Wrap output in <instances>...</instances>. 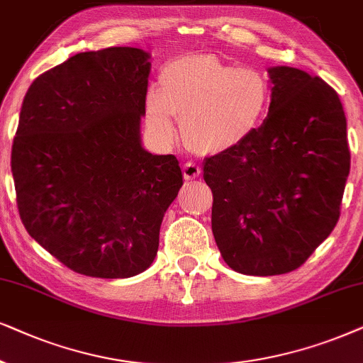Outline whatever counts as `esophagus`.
<instances>
[{"label": "esophagus", "instance_id": "obj_1", "mask_svg": "<svg viewBox=\"0 0 363 363\" xmlns=\"http://www.w3.org/2000/svg\"><path fill=\"white\" fill-rule=\"evenodd\" d=\"M201 166L199 164H196V162H192V161H187L186 164H184V167H182V172H184V177L186 179H196V177H199L201 176Z\"/></svg>", "mask_w": 363, "mask_h": 363}]
</instances>
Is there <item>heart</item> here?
Returning <instances> with one entry per match:
<instances>
[{
    "mask_svg": "<svg viewBox=\"0 0 363 363\" xmlns=\"http://www.w3.org/2000/svg\"><path fill=\"white\" fill-rule=\"evenodd\" d=\"M267 108L269 83L259 69L234 67L209 52H186L162 66L159 89L146 94L144 118L161 144L174 141L177 118L187 146L220 154L247 141Z\"/></svg>",
    "mask_w": 363,
    "mask_h": 363,
    "instance_id": "1",
    "label": "heart"
}]
</instances>
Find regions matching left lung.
<instances>
[{
    "mask_svg": "<svg viewBox=\"0 0 363 363\" xmlns=\"http://www.w3.org/2000/svg\"><path fill=\"white\" fill-rule=\"evenodd\" d=\"M272 99L240 146L206 157L212 234L235 272H292L340 217L350 151L335 89L289 66L269 69Z\"/></svg>",
    "mask_w": 363,
    "mask_h": 363,
    "instance_id": "obj_1",
    "label": "left lung"
}]
</instances>
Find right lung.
<instances>
[{
    "label": "right lung",
    "mask_w": 363,
    "mask_h": 363,
    "mask_svg": "<svg viewBox=\"0 0 363 363\" xmlns=\"http://www.w3.org/2000/svg\"><path fill=\"white\" fill-rule=\"evenodd\" d=\"M147 60L125 46L79 52L38 76L23 99L11 149L19 217L77 274L144 272L182 186L176 156L141 144Z\"/></svg>",
    "instance_id": "right-lung-1"
}]
</instances>
